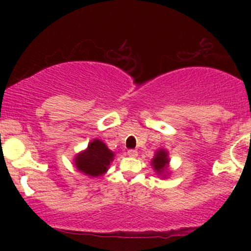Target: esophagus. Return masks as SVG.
I'll return each mask as SVG.
<instances>
[{"label":"esophagus","mask_w":251,"mask_h":251,"mask_svg":"<svg viewBox=\"0 0 251 251\" xmlns=\"http://www.w3.org/2000/svg\"><path fill=\"white\" fill-rule=\"evenodd\" d=\"M127 154L129 155V157H137L138 152H137V150H128Z\"/></svg>","instance_id":"34e87169"}]
</instances>
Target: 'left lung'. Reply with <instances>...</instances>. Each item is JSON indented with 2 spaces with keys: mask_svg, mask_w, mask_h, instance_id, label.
<instances>
[{
  "mask_svg": "<svg viewBox=\"0 0 251 251\" xmlns=\"http://www.w3.org/2000/svg\"><path fill=\"white\" fill-rule=\"evenodd\" d=\"M169 152L166 151L165 149H158L157 151H155L154 157L151 159V165L152 168H153L155 174L159 176L160 178L169 177Z\"/></svg>",
  "mask_w": 251,
  "mask_h": 251,
  "instance_id": "obj_1",
  "label": "left lung"
}]
</instances>
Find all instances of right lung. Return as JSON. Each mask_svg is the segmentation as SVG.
Instances as JSON below:
<instances>
[{"instance_id":"right-lung-1","label":"right lung","mask_w":251,"mask_h":251,"mask_svg":"<svg viewBox=\"0 0 251 251\" xmlns=\"http://www.w3.org/2000/svg\"><path fill=\"white\" fill-rule=\"evenodd\" d=\"M114 152L100 139H93L81 152L76 153L73 162L77 171L91 178L103 176L114 159Z\"/></svg>"}]
</instances>
